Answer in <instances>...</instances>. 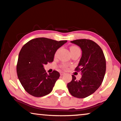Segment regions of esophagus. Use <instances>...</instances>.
Masks as SVG:
<instances>
[{"label": "esophagus", "instance_id": "34e87169", "mask_svg": "<svg viewBox=\"0 0 121 121\" xmlns=\"http://www.w3.org/2000/svg\"><path fill=\"white\" fill-rule=\"evenodd\" d=\"M65 73H64V72H61V73H60V75L61 76L64 75H65Z\"/></svg>", "mask_w": 121, "mask_h": 121}]
</instances>
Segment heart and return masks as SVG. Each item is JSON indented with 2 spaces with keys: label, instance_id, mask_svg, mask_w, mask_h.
<instances>
[{
  "label": "heart",
  "instance_id": "obj_1",
  "mask_svg": "<svg viewBox=\"0 0 121 121\" xmlns=\"http://www.w3.org/2000/svg\"><path fill=\"white\" fill-rule=\"evenodd\" d=\"M78 49H79V48L76 46H71L70 47V51H74V50H78ZM61 68L64 70H67L68 69V65L66 64H63L61 65Z\"/></svg>",
  "mask_w": 121,
  "mask_h": 121
}]
</instances>
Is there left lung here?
Instances as JSON below:
<instances>
[{"instance_id":"obj_1","label":"left lung","mask_w":121,"mask_h":121,"mask_svg":"<svg viewBox=\"0 0 121 121\" xmlns=\"http://www.w3.org/2000/svg\"><path fill=\"white\" fill-rule=\"evenodd\" d=\"M71 42L82 49V57L75 70L82 72V76L77 80L73 75L67 86L73 97L84 98L94 93L103 82L106 70L105 56L100 47L91 39H76Z\"/></svg>"}]
</instances>
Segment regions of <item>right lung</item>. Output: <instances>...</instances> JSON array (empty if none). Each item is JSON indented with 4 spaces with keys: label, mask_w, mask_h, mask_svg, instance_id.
Here are the masks:
<instances>
[{
    "label": "right lung",
    "mask_w": 121,
    "mask_h": 121,
    "mask_svg": "<svg viewBox=\"0 0 121 121\" xmlns=\"http://www.w3.org/2000/svg\"><path fill=\"white\" fill-rule=\"evenodd\" d=\"M66 42L40 37L31 39L22 47L18 56L17 73L27 93L41 97L51 92L60 74L53 70L48 75L43 65L53 61L56 51Z\"/></svg>",
    "instance_id": "1"
}]
</instances>
